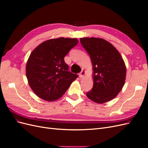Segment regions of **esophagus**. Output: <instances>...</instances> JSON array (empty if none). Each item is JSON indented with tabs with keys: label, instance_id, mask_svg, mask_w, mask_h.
I'll use <instances>...</instances> for the list:
<instances>
[{
	"label": "esophagus",
	"instance_id": "34e87169",
	"mask_svg": "<svg viewBox=\"0 0 148 148\" xmlns=\"http://www.w3.org/2000/svg\"><path fill=\"white\" fill-rule=\"evenodd\" d=\"M85 74H86V71H85L84 70H82L81 72H80V73L79 75V77L81 78H83L84 77Z\"/></svg>",
	"mask_w": 148,
	"mask_h": 148
}]
</instances>
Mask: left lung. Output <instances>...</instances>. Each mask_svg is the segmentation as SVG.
<instances>
[{"label":"left lung","instance_id":"1","mask_svg":"<svg viewBox=\"0 0 148 148\" xmlns=\"http://www.w3.org/2000/svg\"><path fill=\"white\" fill-rule=\"evenodd\" d=\"M91 57L93 87L86 93L89 99L102 104L113 99L122 89L126 78V66L119 52L106 40L80 38Z\"/></svg>","mask_w":148,"mask_h":148}]
</instances>
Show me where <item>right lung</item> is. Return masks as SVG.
<instances>
[{
	"label": "right lung",
	"instance_id": "1",
	"mask_svg": "<svg viewBox=\"0 0 148 148\" xmlns=\"http://www.w3.org/2000/svg\"><path fill=\"white\" fill-rule=\"evenodd\" d=\"M78 42L77 38L51 39L31 53L26 75L30 88L39 97L47 101L59 99L78 77L69 71L64 61L65 56Z\"/></svg>",
	"mask_w": 148,
	"mask_h": 148
}]
</instances>
